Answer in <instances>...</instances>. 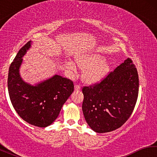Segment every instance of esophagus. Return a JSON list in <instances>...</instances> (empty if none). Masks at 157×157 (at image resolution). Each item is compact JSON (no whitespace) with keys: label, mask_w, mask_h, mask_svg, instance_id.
<instances>
[{"label":"esophagus","mask_w":157,"mask_h":157,"mask_svg":"<svg viewBox=\"0 0 157 157\" xmlns=\"http://www.w3.org/2000/svg\"><path fill=\"white\" fill-rule=\"evenodd\" d=\"M75 90L76 91H79L80 90V86H79V85H75Z\"/></svg>","instance_id":"1"}]
</instances>
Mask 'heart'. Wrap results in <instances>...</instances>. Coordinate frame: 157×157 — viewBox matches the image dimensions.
Wrapping results in <instances>:
<instances>
[{
	"mask_svg": "<svg viewBox=\"0 0 157 157\" xmlns=\"http://www.w3.org/2000/svg\"><path fill=\"white\" fill-rule=\"evenodd\" d=\"M75 62L82 69H85L82 75L85 83L91 84L100 82L107 75L110 69L109 63L103 56L96 52L83 53L76 55ZM67 68L73 72H76V66L73 62L67 61Z\"/></svg>",
	"mask_w": 157,
	"mask_h": 157,
	"instance_id": "heart-1",
	"label": "heart"
}]
</instances>
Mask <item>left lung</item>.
<instances>
[{
	"label": "left lung",
	"instance_id": "1",
	"mask_svg": "<svg viewBox=\"0 0 157 157\" xmlns=\"http://www.w3.org/2000/svg\"><path fill=\"white\" fill-rule=\"evenodd\" d=\"M139 75L127 58L100 84L82 89V111L87 124L98 133L113 131L128 120L139 94Z\"/></svg>",
	"mask_w": 157,
	"mask_h": 157
}]
</instances>
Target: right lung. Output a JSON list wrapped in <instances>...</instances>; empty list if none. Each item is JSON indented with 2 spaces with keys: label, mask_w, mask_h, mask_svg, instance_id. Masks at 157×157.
Returning a JSON list of instances; mask_svg holds the SVG:
<instances>
[{
  "label": "right lung",
  "mask_w": 157,
  "mask_h": 157,
  "mask_svg": "<svg viewBox=\"0 0 157 157\" xmlns=\"http://www.w3.org/2000/svg\"><path fill=\"white\" fill-rule=\"evenodd\" d=\"M32 44L30 41L21 48L10 66L8 92L13 107L23 120L34 126L46 127L56 120L63 105L72 94L74 85L70 79L59 75L34 85L23 80L20 68Z\"/></svg>",
  "instance_id": "add662e5"
}]
</instances>
